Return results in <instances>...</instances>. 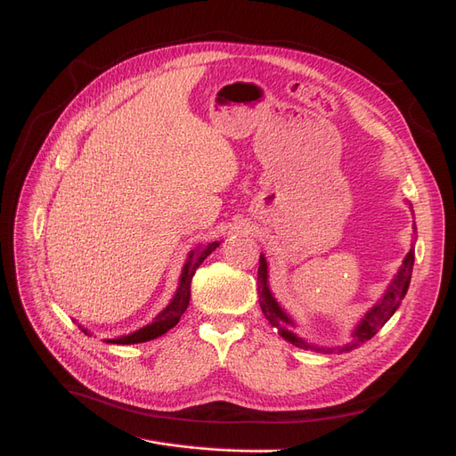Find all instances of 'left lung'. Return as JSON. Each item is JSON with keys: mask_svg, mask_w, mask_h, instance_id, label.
I'll return each mask as SVG.
<instances>
[{"mask_svg": "<svg viewBox=\"0 0 456 456\" xmlns=\"http://www.w3.org/2000/svg\"><path fill=\"white\" fill-rule=\"evenodd\" d=\"M412 265H414V250L411 248V252L405 257V262H403V265H401V269L397 273V277L394 279L392 284H389V289H387L386 296L382 297V302L376 304L369 311V314L365 315V319L361 321V324L354 332V340H351V344L340 347L338 351H351V349L359 347L361 344L369 342L370 338L384 327V324L389 321V317L395 314V309L399 307L401 300L407 294L411 275H412ZM257 294H259V305H262L264 315L269 321L271 327H275L286 342H290V344H294L297 347H307L305 342H302V338H297L292 332L294 322L289 317H286L284 311L275 302V297H273L271 292H269V286H267V264H265V257L264 256H259Z\"/></svg>", "mask_w": 456, "mask_h": 456, "instance_id": "8db88e82", "label": "left lung"}]
</instances>
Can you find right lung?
Wrapping results in <instances>:
<instances>
[{
	"label": "right lung",
	"mask_w": 456,
	"mask_h": 456,
	"mask_svg": "<svg viewBox=\"0 0 456 456\" xmlns=\"http://www.w3.org/2000/svg\"><path fill=\"white\" fill-rule=\"evenodd\" d=\"M219 246V242H210L208 246H204L202 250H199L197 254H191L189 256V262L183 267V273H181V282H179V289L174 296V300L170 302L162 314H159L151 324H147L145 329H141L134 334L118 338V340H110L112 344H141V342H149L154 340V338H159L162 334H166L170 329H174L175 324L179 322L181 315L185 314V309L189 305L191 300V281L194 271L199 269V265L204 262V259L210 256L216 248ZM84 330V329H82ZM87 334V330H84Z\"/></svg>",
	"instance_id": "right-lung-1"
}]
</instances>
